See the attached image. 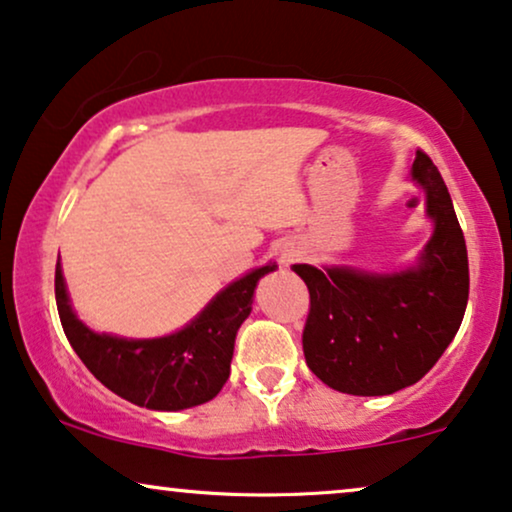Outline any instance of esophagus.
Returning a JSON list of instances; mask_svg holds the SVG:
<instances>
[{"instance_id": "34e87169", "label": "esophagus", "mask_w": 512, "mask_h": 512, "mask_svg": "<svg viewBox=\"0 0 512 512\" xmlns=\"http://www.w3.org/2000/svg\"><path fill=\"white\" fill-rule=\"evenodd\" d=\"M283 262H293V255H283Z\"/></svg>"}]
</instances>
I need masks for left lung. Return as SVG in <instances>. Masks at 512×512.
Returning <instances> with one entry per match:
<instances>
[{
    "mask_svg": "<svg viewBox=\"0 0 512 512\" xmlns=\"http://www.w3.org/2000/svg\"><path fill=\"white\" fill-rule=\"evenodd\" d=\"M413 179L435 219L416 269L375 276L293 264L309 290L304 359L338 392L380 397L418 383L461 328L470 290L463 229L428 153L416 151Z\"/></svg>",
    "mask_w": 512,
    "mask_h": 512,
    "instance_id": "obj_1",
    "label": "left lung"
}]
</instances>
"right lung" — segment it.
I'll use <instances>...</instances> for the list:
<instances>
[{
  "label": "right lung",
  "mask_w": 512,
  "mask_h": 512,
  "mask_svg": "<svg viewBox=\"0 0 512 512\" xmlns=\"http://www.w3.org/2000/svg\"><path fill=\"white\" fill-rule=\"evenodd\" d=\"M274 264L224 288L184 331L158 340H125L89 331L73 314L61 262L56 264V307L61 326L82 364L108 390L137 406L179 411L217 397L231 371L234 342L252 309V293Z\"/></svg>",
  "instance_id": "add662e5"
}]
</instances>
